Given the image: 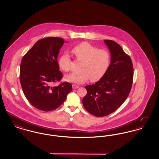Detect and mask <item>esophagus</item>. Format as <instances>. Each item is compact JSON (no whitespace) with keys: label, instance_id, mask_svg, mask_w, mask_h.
<instances>
[{"label":"esophagus","instance_id":"1","mask_svg":"<svg viewBox=\"0 0 159 159\" xmlns=\"http://www.w3.org/2000/svg\"><path fill=\"white\" fill-rule=\"evenodd\" d=\"M72 87H73V89H77L79 88V86L78 85H76V84H73L72 85Z\"/></svg>","mask_w":159,"mask_h":159}]
</instances>
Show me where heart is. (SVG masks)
Wrapping results in <instances>:
<instances>
[{
  "mask_svg": "<svg viewBox=\"0 0 159 159\" xmlns=\"http://www.w3.org/2000/svg\"><path fill=\"white\" fill-rule=\"evenodd\" d=\"M76 59L81 61L80 70L66 76L67 81L75 83H82L90 79L95 82L105 75L110 64V55L108 51L98 49L88 42H82L75 46L72 51ZM60 68L65 72L71 69V60L68 53H63L59 58Z\"/></svg>",
  "mask_w": 159,
  "mask_h": 159,
  "instance_id": "heart-1",
  "label": "heart"
}]
</instances>
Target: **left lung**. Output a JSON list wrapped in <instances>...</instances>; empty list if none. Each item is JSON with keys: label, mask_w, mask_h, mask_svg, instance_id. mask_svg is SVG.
Listing matches in <instances>:
<instances>
[{"label": "left lung", "mask_w": 159, "mask_h": 159, "mask_svg": "<svg viewBox=\"0 0 159 159\" xmlns=\"http://www.w3.org/2000/svg\"><path fill=\"white\" fill-rule=\"evenodd\" d=\"M104 41L111 53V63L101 79L85 86L87 94L82 101L84 108L97 117L108 116L123 104L131 90L134 77L130 57L116 42Z\"/></svg>", "instance_id": "1"}]
</instances>
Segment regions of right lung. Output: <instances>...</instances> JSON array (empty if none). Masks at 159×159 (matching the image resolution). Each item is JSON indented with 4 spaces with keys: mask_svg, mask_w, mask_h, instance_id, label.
<instances>
[{
    "mask_svg": "<svg viewBox=\"0 0 159 159\" xmlns=\"http://www.w3.org/2000/svg\"><path fill=\"white\" fill-rule=\"evenodd\" d=\"M64 43V39L60 38L40 39L21 60L20 80L23 93L31 104L38 110L44 111L55 110L72 91V85L68 82L53 85L62 78L57 58Z\"/></svg>",
    "mask_w": 159,
    "mask_h": 159,
    "instance_id": "add662e5",
    "label": "right lung"
}]
</instances>
